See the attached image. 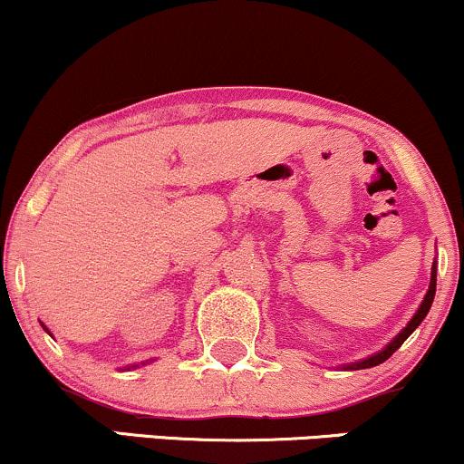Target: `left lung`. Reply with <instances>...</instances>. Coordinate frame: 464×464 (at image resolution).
Listing matches in <instances>:
<instances>
[{
	"label": "left lung",
	"mask_w": 464,
	"mask_h": 464,
	"mask_svg": "<svg viewBox=\"0 0 464 464\" xmlns=\"http://www.w3.org/2000/svg\"><path fill=\"white\" fill-rule=\"evenodd\" d=\"M434 295H436V262L432 264V275H430V287H428V292H425V296H423V301H420L419 310L414 312V316L410 318L406 327H403L401 332H399V334L395 335V338H392L391 343H388L386 347L382 349V351H377V353L369 355V358H362V360H358V362H349V364L338 366V369H343V371H360V369H371V366H377V364H382V362H386L388 358H391L392 353H395V351H397L399 347H401L403 343H406L408 335L412 334L414 329H417L420 323H423V318L428 316L430 307H432Z\"/></svg>",
	"instance_id": "1"
}]
</instances>
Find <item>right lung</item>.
<instances>
[{"mask_svg":"<svg viewBox=\"0 0 464 464\" xmlns=\"http://www.w3.org/2000/svg\"><path fill=\"white\" fill-rule=\"evenodd\" d=\"M41 327H44V329H45V332H47V334H50V329H47L44 323H41ZM50 335H52V334H50ZM141 364H146V362H141ZM141 364H130V366H124V371H130V369H140V366H141Z\"/></svg>","mask_w":464,"mask_h":464,"instance_id":"1","label":"right lung"}]
</instances>
